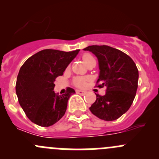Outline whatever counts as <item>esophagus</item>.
<instances>
[{"instance_id": "1", "label": "esophagus", "mask_w": 159, "mask_h": 159, "mask_svg": "<svg viewBox=\"0 0 159 159\" xmlns=\"http://www.w3.org/2000/svg\"><path fill=\"white\" fill-rule=\"evenodd\" d=\"M76 93L78 94H81V95H84L86 94L85 91H81V90H76Z\"/></svg>"}]
</instances>
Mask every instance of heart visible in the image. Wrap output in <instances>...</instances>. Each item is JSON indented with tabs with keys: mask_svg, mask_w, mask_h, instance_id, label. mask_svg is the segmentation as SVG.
<instances>
[{
	"mask_svg": "<svg viewBox=\"0 0 159 159\" xmlns=\"http://www.w3.org/2000/svg\"><path fill=\"white\" fill-rule=\"evenodd\" d=\"M92 58V56L90 55V54H85L82 56V60L84 61V64H86V62L89 60V59ZM87 78H77L75 80V85L78 86L79 88H83L86 85V83H87Z\"/></svg>",
	"mask_w": 159,
	"mask_h": 159,
	"instance_id": "heart-1",
	"label": "heart"
}]
</instances>
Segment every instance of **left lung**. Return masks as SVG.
<instances>
[{
	"label": "left lung",
	"mask_w": 159,
	"mask_h": 159,
	"mask_svg": "<svg viewBox=\"0 0 159 159\" xmlns=\"http://www.w3.org/2000/svg\"><path fill=\"white\" fill-rule=\"evenodd\" d=\"M98 61V82L106 86L104 96L96 94V101L89 108L93 115L105 121H114L131 107L138 89L139 70L132 59L119 50L107 45H91L84 48Z\"/></svg>",
	"instance_id": "1"
}]
</instances>
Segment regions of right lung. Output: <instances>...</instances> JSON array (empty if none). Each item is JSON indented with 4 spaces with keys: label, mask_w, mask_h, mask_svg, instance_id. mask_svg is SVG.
I'll return each instance as SVG.
<instances>
[{
    "label": "right lung",
    "mask_w": 159,
    "mask_h": 159,
    "mask_svg": "<svg viewBox=\"0 0 159 159\" xmlns=\"http://www.w3.org/2000/svg\"><path fill=\"white\" fill-rule=\"evenodd\" d=\"M79 51L42 50L30 57L20 68L16 94L22 109L32 122L49 127L64 116L68 99L75 91L68 88L63 95L55 94L54 81L63 75Z\"/></svg>",
    "instance_id": "add662e5"
}]
</instances>
